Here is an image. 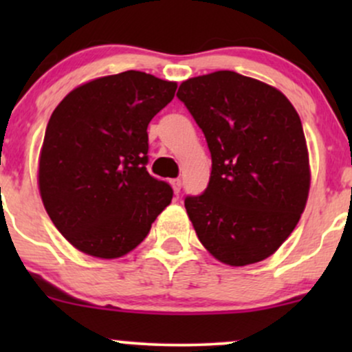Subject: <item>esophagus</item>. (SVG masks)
I'll use <instances>...</instances> for the list:
<instances>
[{"label": "esophagus", "instance_id": "34e87169", "mask_svg": "<svg viewBox=\"0 0 352 352\" xmlns=\"http://www.w3.org/2000/svg\"><path fill=\"white\" fill-rule=\"evenodd\" d=\"M172 187H173V192L179 193L180 188H182V180L180 179H173L172 180Z\"/></svg>", "mask_w": 352, "mask_h": 352}]
</instances>
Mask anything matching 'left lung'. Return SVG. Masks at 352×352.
<instances>
[{"instance_id":"1","label":"left lung","mask_w":352,"mask_h":352,"mask_svg":"<svg viewBox=\"0 0 352 352\" xmlns=\"http://www.w3.org/2000/svg\"><path fill=\"white\" fill-rule=\"evenodd\" d=\"M177 98L212 153L207 188L185 199L197 236L225 265L265 260L292 235L308 200L300 116L278 89L233 71L184 80Z\"/></svg>"}]
</instances>
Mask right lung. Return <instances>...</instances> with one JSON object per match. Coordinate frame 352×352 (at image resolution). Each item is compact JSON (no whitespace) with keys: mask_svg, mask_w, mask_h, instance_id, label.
<instances>
[{"mask_svg":"<svg viewBox=\"0 0 352 352\" xmlns=\"http://www.w3.org/2000/svg\"><path fill=\"white\" fill-rule=\"evenodd\" d=\"M177 82L125 71L82 84L52 112L39 157V192L60 235L79 252L119 258L172 201L147 172L148 122Z\"/></svg>","mask_w":352,"mask_h":352,"instance_id":"add662e5","label":"right lung"}]
</instances>
